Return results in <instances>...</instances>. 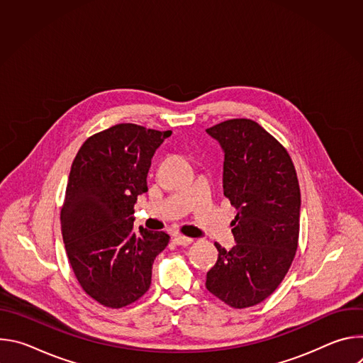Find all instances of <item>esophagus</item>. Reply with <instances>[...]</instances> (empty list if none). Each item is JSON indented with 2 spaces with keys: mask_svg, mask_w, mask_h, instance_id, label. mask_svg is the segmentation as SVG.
Instances as JSON below:
<instances>
[{
  "mask_svg": "<svg viewBox=\"0 0 363 363\" xmlns=\"http://www.w3.org/2000/svg\"><path fill=\"white\" fill-rule=\"evenodd\" d=\"M192 241H194L192 238L185 237V235H181V234H178V235H175V237H174V242H175V244H178V245H184V247L189 245Z\"/></svg>",
  "mask_w": 363,
  "mask_h": 363,
  "instance_id": "esophagus-1",
  "label": "esophagus"
}]
</instances>
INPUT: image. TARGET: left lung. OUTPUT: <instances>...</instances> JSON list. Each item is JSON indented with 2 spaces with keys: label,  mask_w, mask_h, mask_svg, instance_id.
Returning <instances> with one entry per match:
<instances>
[{
  "label": "left lung",
  "mask_w": 363,
  "mask_h": 363,
  "mask_svg": "<svg viewBox=\"0 0 363 363\" xmlns=\"http://www.w3.org/2000/svg\"><path fill=\"white\" fill-rule=\"evenodd\" d=\"M206 133L224 152V195L238 210L235 245L218 242L206 290L234 308L266 300L287 274L298 242L300 188L284 146L250 119H230Z\"/></svg>",
  "instance_id": "1"
}]
</instances>
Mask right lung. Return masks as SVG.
I'll return each instance as SVG.
<instances>
[{"mask_svg": "<svg viewBox=\"0 0 363 363\" xmlns=\"http://www.w3.org/2000/svg\"><path fill=\"white\" fill-rule=\"evenodd\" d=\"M171 130L119 123L90 136L72 164L60 214L70 266L100 304L121 308L150 286L152 264L169 242L164 231L133 230L150 160Z\"/></svg>", "mask_w": 363, "mask_h": 363, "instance_id": "obj_1", "label": "right lung"}]
</instances>
